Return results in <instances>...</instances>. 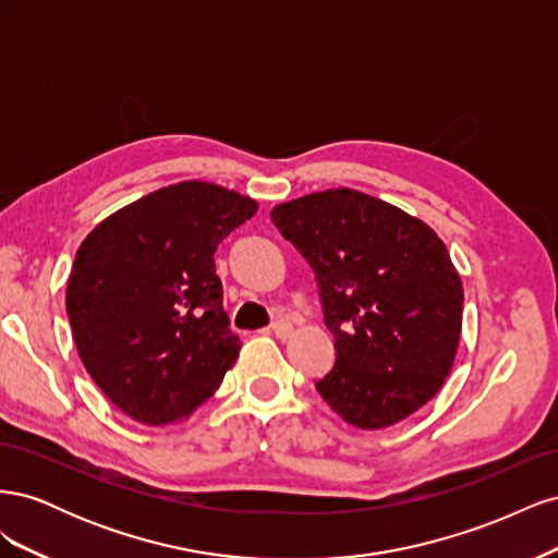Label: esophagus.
Returning <instances> with one entry per match:
<instances>
[{
    "label": "esophagus",
    "mask_w": 558,
    "mask_h": 558,
    "mask_svg": "<svg viewBox=\"0 0 558 558\" xmlns=\"http://www.w3.org/2000/svg\"><path fill=\"white\" fill-rule=\"evenodd\" d=\"M272 332L277 335V337H281V340H283V337H289L291 332H293V326H291V320H275V324H272Z\"/></svg>",
    "instance_id": "34e87169"
}]
</instances>
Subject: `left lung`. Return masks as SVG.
Listing matches in <instances>:
<instances>
[{
	"label": "left lung",
	"instance_id": "1",
	"mask_svg": "<svg viewBox=\"0 0 558 558\" xmlns=\"http://www.w3.org/2000/svg\"><path fill=\"white\" fill-rule=\"evenodd\" d=\"M272 223L312 265L337 359L316 381L347 424L377 430L440 391L456 359L463 283L418 218L351 189L277 205Z\"/></svg>",
	"mask_w": 558,
	"mask_h": 558
}]
</instances>
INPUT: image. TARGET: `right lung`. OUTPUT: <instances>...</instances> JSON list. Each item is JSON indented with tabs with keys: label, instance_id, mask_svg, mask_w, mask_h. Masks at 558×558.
Here are the masks:
<instances>
[{
	"label": "right lung",
	"instance_id": "obj_1",
	"mask_svg": "<svg viewBox=\"0 0 558 558\" xmlns=\"http://www.w3.org/2000/svg\"><path fill=\"white\" fill-rule=\"evenodd\" d=\"M258 202L207 181L144 195L76 251L66 316L78 356L130 418H189L240 356L214 253Z\"/></svg>",
	"mask_w": 558,
	"mask_h": 558
}]
</instances>
